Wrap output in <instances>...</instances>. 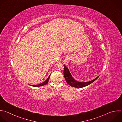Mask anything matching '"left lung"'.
<instances>
[{
	"label": "left lung",
	"instance_id": "8db88e82",
	"mask_svg": "<svg viewBox=\"0 0 122 122\" xmlns=\"http://www.w3.org/2000/svg\"><path fill=\"white\" fill-rule=\"evenodd\" d=\"M64 76L66 83L71 87L75 88H83L87 86L93 82L99 76H98L93 80L87 82H80L77 81L75 80L73 78L71 74L69 72L68 69L66 66L65 65H64Z\"/></svg>",
	"mask_w": 122,
	"mask_h": 122
}]
</instances>
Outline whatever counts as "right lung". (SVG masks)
I'll list each match as a JSON object with an SVG mask.
<instances>
[{
    "instance_id": "add662e5",
    "label": "right lung",
    "mask_w": 122,
    "mask_h": 122,
    "mask_svg": "<svg viewBox=\"0 0 122 122\" xmlns=\"http://www.w3.org/2000/svg\"><path fill=\"white\" fill-rule=\"evenodd\" d=\"M50 76V75L49 76V77L47 78V79L45 81V82H43L42 83H41V84H38V85H31L30 86H33V87H40V86H42L45 85H46V84H47V83L48 82V81H49V79Z\"/></svg>"
}]
</instances>
